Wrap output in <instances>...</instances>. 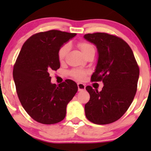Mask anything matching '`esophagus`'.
I'll use <instances>...</instances> for the list:
<instances>
[{
	"label": "esophagus",
	"instance_id": "34e87169",
	"mask_svg": "<svg viewBox=\"0 0 151 151\" xmlns=\"http://www.w3.org/2000/svg\"><path fill=\"white\" fill-rule=\"evenodd\" d=\"M77 86H78V91H84V90H85L86 86L84 85V84H82V83H78Z\"/></svg>",
	"mask_w": 151,
	"mask_h": 151
}]
</instances>
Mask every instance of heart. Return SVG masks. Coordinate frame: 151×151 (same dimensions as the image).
I'll return each instance as SVG.
<instances>
[{
    "label": "heart",
    "instance_id": "b5f03b06",
    "mask_svg": "<svg viewBox=\"0 0 151 151\" xmlns=\"http://www.w3.org/2000/svg\"><path fill=\"white\" fill-rule=\"evenodd\" d=\"M78 47L81 50V52L83 53V55L84 56L88 52H89L90 51H91V50H94L93 47L91 44L86 42H82V41L81 42H78ZM69 50H70V45L68 44L63 45L59 49L58 56L59 60L60 62L64 61L66 56H67V53H68ZM86 74H87V71L79 70V69H76V70H73L70 72L71 75L77 79H83Z\"/></svg>",
    "mask_w": 151,
    "mask_h": 151
}]
</instances>
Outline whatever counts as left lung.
Wrapping results in <instances>:
<instances>
[{
	"label": "left lung",
	"instance_id": "1",
	"mask_svg": "<svg viewBox=\"0 0 151 151\" xmlns=\"http://www.w3.org/2000/svg\"><path fill=\"white\" fill-rule=\"evenodd\" d=\"M96 45L98 61L91 81H102L101 91L86 87L90 95L84 106L85 115L99 125L111 124L126 113L137 90L139 67L132 50L121 38L104 32L84 35Z\"/></svg>",
	"mask_w": 151,
	"mask_h": 151
}]
</instances>
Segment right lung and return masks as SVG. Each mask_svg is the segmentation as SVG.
I'll return each mask as SVG.
<instances>
[{
	"label": "right lung",
	"instance_id": "right-lung-1",
	"mask_svg": "<svg viewBox=\"0 0 151 151\" xmlns=\"http://www.w3.org/2000/svg\"><path fill=\"white\" fill-rule=\"evenodd\" d=\"M76 33L52 30L32 35L25 41L13 67V79L20 103L32 119L54 124L65 119L68 103L78 87L71 79L57 86L50 72L58 70V50Z\"/></svg>",
	"mask_w": 151,
	"mask_h": 151
}]
</instances>
